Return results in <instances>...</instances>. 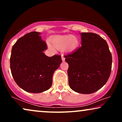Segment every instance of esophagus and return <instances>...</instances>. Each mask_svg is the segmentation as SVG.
<instances>
[{
    "label": "esophagus",
    "mask_w": 122,
    "mask_h": 122,
    "mask_svg": "<svg viewBox=\"0 0 122 122\" xmlns=\"http://www.w3.org/2000/svg\"><path fill=\"white\" fill-rule=\"evenodd\" d=\"M61 59H62V61H65V57H64V55H63V54L61 55Z\"/></svg>",
    "instance_id": "1"
}]
</instances>
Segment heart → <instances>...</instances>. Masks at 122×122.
<instances>
[{"mask_svg": "<svg viewBox=\"0 0 122 122\" xmlns=\"http://www.w3.org/2000/svg\"><path fill=\"white\" fill-rule=\"evenodd\" d=\"M51 41L57 49L62 51L66 49L69 51H74L79 44L78 38L71 34L55 36L51 38Z\"/></svg>", "mask_w": 122, "mask_h": 122, "instance_id": "1", "label": "heart"}]
</instances>
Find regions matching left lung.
<instances>
[{
	"mask_svg": "<svg viewBox=\"0 0 122 122\" xmlns=\"http://www.w3.org/2000/svg\"><path fill=\"white\" fill-rule=\"evenodd\" d=\"M81 46L65 56L70 88L91 94L102 88L111 75L112 57L108 44L99 35L81 33Z\"/></svg>",
	"mask_w": 122,
	"mask_h": 122,
	"instance_id": "8db88e82",
	"label": "left lung"
}]
</instances>
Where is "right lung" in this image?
Segmentation results:
<instances>
[{
  "label": "right lung",
  "instance_id": "obj_1",
  "mask_svg": "<svg viewBox=\"0 0 122 122\" xmlns=\"http://www.w3.org/2000/svg\"><path fill=\"white\" fill-rule=\"evenodd\" d=\"M41 33L31 31L19 38L11 49L10 66L18 86L29 93H39L49 89L53 73L61 64V56L49 57L43 53L47 49Z\"/></svg>",
  "mask_w": 122,
  "mask_h": 122
}]
</instances>
